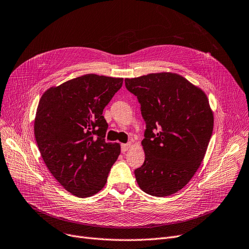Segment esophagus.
Returning <instances> with one entry per match:
<instances>
[{
    "mask_svg": "<svg viewBox=\"0 0 249 249\" xmlns=\"http://www.w3.org/2000/svg\"><path fill=\"white\" fill-rule=\"evenodd\" d=\"M131 146H132V144L131 143H126V144H123L122 145V152H125V151H127L128 149L131 148Z\"/></svg>",
    "mask_w": 249,
    "mask_h": 249,
    "instance_id": "34e87169",
    "label": "esophagus"
}]
</instances>
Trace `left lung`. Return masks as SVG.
Returning <instances> with one entry per match:
<instances>
[{
  "label": "left lung",
  "mask_w": 249,
  "mask_h": 249,
  "mask_svg": "<svg viewBox=\"0 0 249 249\" xmlns=\"http://www.w3.org/2000/svg\"><path fill=\"white\" fill-rule=\"evenodd\" d=\"M146 123L145 161L135 170L137 183L152 196L177 193L199 168L213 130L205 93L182 75L159 72L125 78Z\"/></svg>",
  "instance_id": "1"
}]
</instances>
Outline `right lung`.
Listing matches in <instances>:
<instances>
[{"instance_id":"add662e5","label":"right lung","mask_w":249,"mask_h":249,"mask_svg":"<svg viewBox=\"0 0 249 249\" xmlns=\"http://www.w3.org/2000/svg\"><path fill=\"white\" fill-rule=\"evenodd\" d=\"M124 78L86 74L47 90L38 102L35 136L48 170L71 194L85 198L105 186L121 153L106 143L103 109Z\"/></svg>"}]
</instances>
